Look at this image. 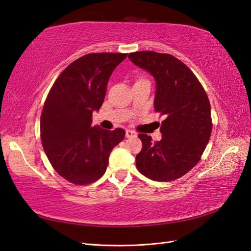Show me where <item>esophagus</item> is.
Listing matches in <instances>:
<instances>
[{"mask_svg":"<svg viewBox=\"0 0 251 251\" xmlns=\"http://www.w3.org/2000/svg\"><path fill=\"white\" fill-rule=\"evenodd\" d=\"M137 136V134H136L134 131L132 130H126V138H132V137H136Z\"/></svg>","mask_w":251,"mask_h":251,"instance_id":"1","label":"esophagus"}]
</instances>
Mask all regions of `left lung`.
Wrapping results in <instances>:
<instances>
[{
  "label": "left lung",
  "mask_w": 251,
  "mask_h": 251,
  "mask_svg": "<svg viewBox=\"0 0 251 251\" xmlns=\"http://www.w3.org/2000/svg\"><path fill=\"white\" fill-rule=\"evenodd\" d=\"M156 82L155 111L165 115L161 140L139 134L142 150L136 156L138 171L151 180L169 182L199 162L211 134L210 103L195 74L178 58L165 53L140 51L128 54Z\"/></svg>",
  "instance_id": "obj_1"
}]
</instances>
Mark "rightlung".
I'll return each mask as SVG.
<instances>
[{
	"mask_svg": "<svg viewBox=\"0 0 251 251\" xmlns=\"http://www.w3.org/2000/svg\"><path fill=\"white\" fill-rule=\"evenodd\" d=\"M126 53H90L74 60L50 90L41 115V138L51 165L67 181L86 185L105 173L126 131L92 126L114 69Z\"/></svg>",
	"mask_w": 251,
	"mask_h": 251,
	"instance_id": "add662e5",
	"label": "right lung"
}]
</instances>
